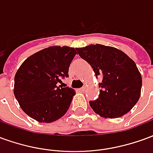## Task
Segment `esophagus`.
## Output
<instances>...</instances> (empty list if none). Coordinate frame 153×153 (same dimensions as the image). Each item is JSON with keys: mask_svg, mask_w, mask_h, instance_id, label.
I'll return each instance as SVG.
<instances>
[{"mask_svg": "<svg viewBox=\"0 0 153 153\" xmlns=\"http://www.w3.org/2000/svg\"><path fill=\"white\" fill-rule=\"evenodd\" d=\"M85 90H86V87H85V86L82 87L81 88H79V91H81V92H84Z\"/></svg>", "mask_w": 153, "mask_h": 153, "instance_id": "obj_1", "label": "esophagus"}]
</instances>
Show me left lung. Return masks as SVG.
I'll list each match as a JSON object with an SVG mask.
<instances>
[{
	"mask_svg": "<svg viewBox=\"0 0 153 153\" xmlns=\"http://www.w3.org/2000/svg\"><path fill=\"white\" fill-rule=\"evenodd\" d=\"M79 56L102 77L100 94L89 104L104 118L121 117L138 102L142 88L141 74L134 61L122 51L101 44L77 48Z\"/></svg>",
	"mask_w": 153,
	"mask_h": 153,
	"instance_id": "1",
	"label": "left lung"
}]
</instances>
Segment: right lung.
Instances as JSON below:
<instances>
[{"label": "right lung", "mask_w": 153, "mask_h": 153, "mask_svg": "<svg viewBox=\"0 0 153 153\" xmlns=\"http://www.w3.org/2000/svg\"><path fill=\"white\" fill-rule=\"evenodd\" d=\"M77 48L53 46L28 57L15 76L14 94L21 109L38 122L51 123L70 107L74 89L57 87L69 77V67Z\"/></svg>", "instance_id": "add662e5"}]
</instances>
